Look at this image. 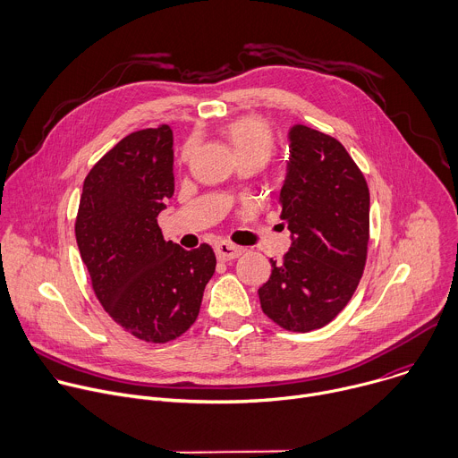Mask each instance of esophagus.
I'll return each instance as SVG.
<instances>
[{"label":"esophagus","instance_id":"34e87169","mask_svg":"<svg viewBox=\"0 0 458 458\" xmlns=\"http://www.w3.org/2000/svg\"><path fill=\"white\" fill-rule=\"evenodd\" d=\"M216 253H217L219 260H232L242 253V248H239L228 241H221L216 244Z\"/></svg>","mask_w":458,"mask_h":458}]
</instances>
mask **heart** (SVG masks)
<instances>
[{
  "label": "heart",
  "instance_id": "obj_1",
  "mask_svg": "<svg viewBox=\"0 0 458 458\" xmlns=\"http://www.w3.org/2000/svg\"><path fill=\"white\" fill-rule=\"evenodd\" d=\"M225 134L230 140L239 161L246 157H259L265 163L276 150V138L267 121L259 117H239L225 126ZM195 148V140L190 138L181 150V159L188 161Z\"/></svg>",
  "mask_w": 458,
  "mask_h": 458
}]
</instances>
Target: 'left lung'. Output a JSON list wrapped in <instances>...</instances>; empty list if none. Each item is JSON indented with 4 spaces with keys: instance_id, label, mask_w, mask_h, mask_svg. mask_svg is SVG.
Here are the masks:
<instances>
[{
    "instance_id": "obj_1",
    "label": "left lung",
    "mask_w": 458,
    "mask_h": 458,
    "mask_svg": "<svg viewBox=\"0 0 458 458\" xmlns=\"http://www.w3.org/2000/svg\"><path fill=\"white\" fill-rule=\"evenodd\" d=\"M290 161L281 219L292 246L259 288L260 308L281 328L311 332L332 322L355 293L369 241V190L346 148L304 124L288 130Z\"/></svg>"
}]
</instances>
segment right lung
Segmentation results:
<instances>
[{
    "instance_id": "1",
    "label": "right lung",
    "mask_w": 458,
    "mask_h": 458,
    "mask_svg": "<svg viewBox=\"0 0 458 458\" xmlns=\"http://www.w3.org/2000/svg\"><path fill=\"white\" fill-rule=\"evenodd\" d=\"M168 124L123 138L89 172L76 241L105 311L134 337L168 343L199 315L216 272L208 244L191 251L163 239L157 216L174 195Z\"/></svg>"
}]
</instances>
